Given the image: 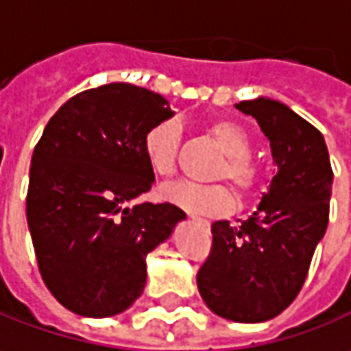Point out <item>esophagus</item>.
Returning a JSON list of instances; mask_svg holds the SVG:
<instances>
[{
    "label": "esophagus",
    "instance_id": "obj_1",
    "mask_svg": "<svg viewBox=\"0 0 351 351\" xmlns=\"http://www.w3.org/2000/svg\"><path fill=\"white\" fill-rule=\"evenodd\" d=\"M191 218H192V220H194V221H198V223H200V226H202L204 230H208V228H210V221L204 220V218H198V216H191Z\"/></svg>",
    "mask_w": 351,
    "mask_h": 351
}]
</instances>
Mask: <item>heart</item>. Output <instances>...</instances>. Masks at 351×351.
Wrapping results in <instances>:
<instances>
[{"label":"heart","instance_id":"obj_1","mask_svg":"<svg viewBox=\"0 0 351 351\" xmlns=\"http://www.w3.org/2000/svg\"><path fill=\"white\" fill-rule=\"evenodd\" d=\"M208 135L226 155L216 169V178H228L241 196H250L261 182V167L252 155V135L247 130L228 117H216L206 123ZM180 143V128L173 119H165L147 130L143 137V157L149 169L160 178L176 173V157ZM167 202L200 216H223L236 206L234 192L228 184H196L180 180L160 191Z\"/></svg>","mask_w":351,"mask_h":351}]
</instances>
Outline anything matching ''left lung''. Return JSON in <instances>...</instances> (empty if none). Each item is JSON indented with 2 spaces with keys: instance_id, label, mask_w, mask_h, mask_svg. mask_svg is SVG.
Masks as SVG:
<instances>
[{
  "instance_id": "8db88e82",
  "label": "left lung",
  "mask_w": 351,
  "mask_h": 351,
  "mask_svg": "<svg viewBox=\"0 0 351 351\" xmlns=\"http://www.w3.org/2000/svg\"><path fill=\"white\" fill-rule=\"evenodd\" d=\"M271 143L277 175L257 212L212 223V250L196 282L208 308L234 322L281 314L306 281L330 214L332 167L322 133L277 99L239 101Z\"/></svg>"
}]
</instances>
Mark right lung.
I'll return each instance as SVG.
<instances>
[{
    "label": "right lung",
    "mask_w": 351,
    "mask_h": 351,
    "mask_svg": "<svg viewBox=\"0 0 351 351\" xmlns=\"http://www.w3.org/2000/svg\"><path fill=\"white\" fill-rule=\"evenodd\" d=\"M169 117L160 94L112 82L62 104L38 139L27 223L43 281L72 313L130 308L145 289L147 253L186 218L169 202L130 206L155 182L143 137Z\"/></svg>",
    "instance_id": "1"
}]
</instances>
